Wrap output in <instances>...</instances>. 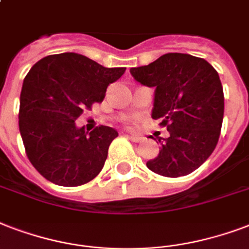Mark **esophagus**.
<instances>
[{"label": "esophagus", "instance_id": "obj_1", "mask_svg": "<svg viewBox=\"0 0 249 249\" xmlns=\"http://www.w3.org/2000/svg\"><path fill=\"white\" fill-rule=\"evenodd\" d=\"M126 137L133 142H141L142 141V137L141 136H137V134H126Z\"/></svg>", "mask_w": 249, "mask_h": 249}]
</instances>
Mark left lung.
Masks as SVG:
<instances>
[{"instance_id": "1", "label": "left lung", "mask_w": 249, "mask_h": 249, "mask_svg": "<svg viewBox=\"0 0 249 249\" xmlns=\"http://www.w3.org/2000/svg\"><path fill=\"white\" fill-rule=\"evenodd\" d=\"M143 86L155 87L151 117L162 119L170 137L159 140L158 157L149 170L179 178L197 170L219 140L225 96L217 70L206 60L187 53H166L149 65L132 68Z\"/></svg>"}]
</instances>
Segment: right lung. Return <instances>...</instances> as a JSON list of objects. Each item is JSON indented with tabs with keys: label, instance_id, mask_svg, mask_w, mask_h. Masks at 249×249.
I'll list each match as a JSON object with an SVG mask.
<instances>
[{
	"label": "right lung",
	"instance_id": "obj_1",
	"mask_svg": "<svg viewBox=\"0 0 249 249\" xmlns=\"http://www.w3.org/2000/svg\"><path fill=\"white\" fill-rule=\"evenodd\" d=\"M124 73L125 68H104L73 52L51 54L32 66L20 92L19 132L30 162L45 179L78 187L98 176L119 133L104 125L87 133L75 120L103 102L108 85Z\"/></svg>",
	"mask_w": 249,
	"mask_h": 249
}]
</instances>
